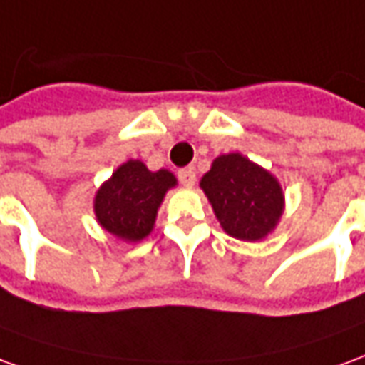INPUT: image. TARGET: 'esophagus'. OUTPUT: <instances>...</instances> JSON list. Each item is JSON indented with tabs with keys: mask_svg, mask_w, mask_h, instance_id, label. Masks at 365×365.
I'll return each instance as SVG.
<instances>
[{
	"mask_svg": "<svg viewBox=\"0 0 365 365\" xmlns=\"http://www.w3.org/2000/svg\"><path fill=\"white\" fill-rule=\"evenodd\" d=\"M178 180H180V185H182V187H187V188L195 187V182H196L195 169H190V167H188V169L178 170Z\"/></svg>",
	"mask_w": 365,
	"mask_h": 365,
	"instance_id": "obj_1",
	"label": "esophagus"
}]
</instances>
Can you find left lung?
Wrapping results in <instances>:
<instances>
[{"instance_id":"8db88e82","label":"left lung","mask_w":365,"mask_h":365,"mask_svg":"<svg viewBox=\"0 0 365 365\" xmlns=\"http://www.w3.org/2000/svg\"><path fill=\"white\" fill-rule=\"evenodd\" d=\"M220 226L244 242L271 234L285 208L279 180L240 153L220 155L200 180Z\"/></svg>"}]
</instances>
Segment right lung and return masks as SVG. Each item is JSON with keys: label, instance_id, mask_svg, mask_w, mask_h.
Here are the masks:
<instances>
[{"label": "right lung", "instance_id": "add662e5", "mask_svg": "<svg viewBox=\"0 0 365 365\" xmlns=\"http://www.w3.org/2000/svg\"><path fill=\"white\" fill-rule=\"evenodd\" d=\"M175 185L170 170L153 173L141 161L129 159L96 192V220L123 242H139L151 234L163 198Z\"/></svg>", "mask_w": 365, "mask_h": 365}]
</instances>
